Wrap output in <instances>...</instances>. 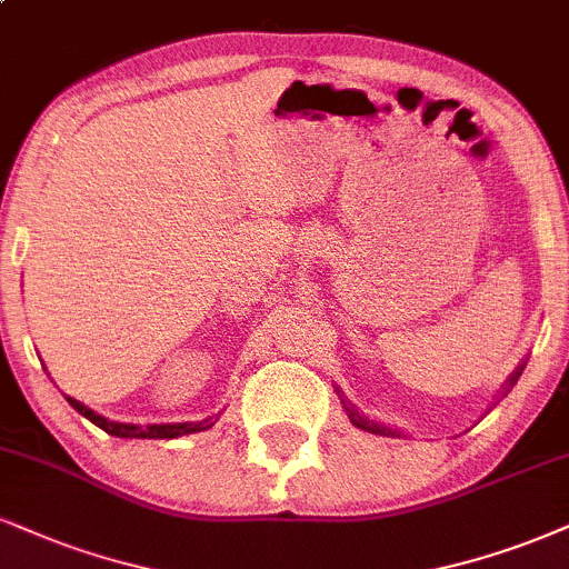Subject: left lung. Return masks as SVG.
Listing matches in <instances>:
<instances>
[{
  "mask_svg": "<svg viewBox=\"0 0 569 569\" xmlns=\"http://www.w3.org/2000/svg\"><path fill=\"white\" fill-rule=\"evenodd\" d=\"M520 375H522V367L517 369L515 375H511V380H509V388H511V385L517 382V377H520ZM342 403H346V401H342ZM346 411H348L350 422H353L356 427H359V430H367V432H375V435H398L396 430H390V427H385V425H377V422H369V419H367V417H361V413L356 411L353 406H348V403H346Z\"/></svg>",
  "mask_w": 569,
  "mask_h": 569,
  "instance_id": "8db88e82",
  "label": "left lung"
}]
</instances>
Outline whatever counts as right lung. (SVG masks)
Here are the masks:
<instances>
[{"instance_id":"1","label":"right lung","mask_w":569,"mask_h":569,"mask_svg":"<svg viewBox=\"0 0 569 569\" xmlns=\"http://www.w3.org/2000/svg\"><path fill=\"white\" fill-rule=\"evenodd\" d=\"M68 398V396H66ZM68 403L73 406L81 417H87L89 422H94L100 430L108 435H116V438H179V435H189V432H202L208 427L216 425V417L202 419V422H181V425H150V427H139V425H121V422H108V419L94 413L87 406L76 401V398H68Z\"/></svg>"}]
</instances>
